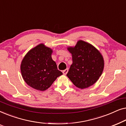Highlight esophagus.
Returning <instances> with one entry per match:
<instances>
[{
  "mask_svg": "<svg viewBox=\"0 0 126 126\" xmlns=\"http://www.w3.org/2000/svg\"><path fill=\"white\" fill-rule=\"evenodd\" d=\"M68 69H65V70H63V75H66V74H67V73H68Z\"/></svg>",
  "mask_w": 126,
  "mask_h": 126,
  "instance_id": "34e87169",
  "label": "esophagus"
}]
</instances>
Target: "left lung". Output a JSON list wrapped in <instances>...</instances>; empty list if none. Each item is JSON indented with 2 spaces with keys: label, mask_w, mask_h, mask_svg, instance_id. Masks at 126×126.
Listing matches in <instances>:
<instances>
[{
  "label": "left lung",
  "mask_w": 126,
  "mask_h": 126,
  "mask_svg": "<svg viewBox=\"0 0 126 126\" xmlns=\"http://www.w3.org/2000/svg\"><path fill=\"white\" fill-rule=\"evenodd\" d=\"M67 49L72 54L73 61L66 75L68 78L80 89L94 85L104 69V61L100 52L92 45L82 40Z\"/></svg>",
  "instance_id": "obj_1"
}]
</instances>
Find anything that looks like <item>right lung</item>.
Returning a JSON list of instances; mask_svg holds the SVG:
<instances>
[{"label":"right lung","mask_w":126,"mask_h":126,"mask_svg":"<svg viewBox=\"0 0 126 126\" xmlns=\"http://www.w3.org/2000/svg\"><path fill=\"white\" fill-rule=\"evenodd\" d=\"M52 53L51 48L40 44L30 50L22 60L20 64L22 76L32 88L45 91L63 75L51 58Z\"/></svg>","instance_id":"1"}]
</instances>
